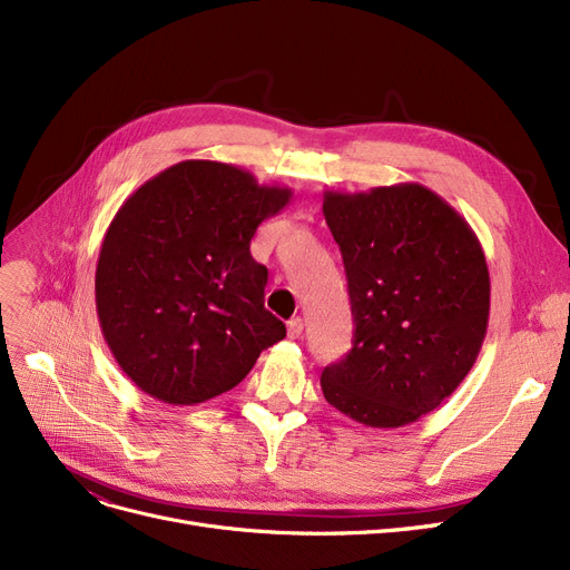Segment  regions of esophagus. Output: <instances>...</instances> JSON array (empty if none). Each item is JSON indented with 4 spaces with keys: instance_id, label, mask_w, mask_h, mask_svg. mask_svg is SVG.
I'll return each instance as SVG.
<instances>
[{
    "instance_id": "obj_1",
    "label": "esophagus",
    "mask_w": 570,
    "mask_h": 570,
    "mask_svg": "<svg viewBox=\"0 0 570 570\" xmlns=\"http://www.w3.org/2000/svg\"><path fill=\"white\" fill-rule=\"evenodd\" d=\"M303 331H305V323H303V318L301 316H295V318H291L288 321V337L291 340H297L303 335Z\"/></svg>"
}]
</instances>
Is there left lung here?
<instances>
[{"label": "left lung", "mask_w": 570, "mask_h": 570, "mask_svg": "<svg viewBox=\"0 0 570 570\" xmlns=\"http://www.w3.org/2000/svg\"><path fill=\"white\" fill-rule=\"evenodd\" d=\"M340 245L353 346L321 374L355 423L404 428L455 393L481 353L490 273L471 226L432 189L404 183L323 194Z\"/></svg>", "instance_id": "left-lung-1"}]
</instances>
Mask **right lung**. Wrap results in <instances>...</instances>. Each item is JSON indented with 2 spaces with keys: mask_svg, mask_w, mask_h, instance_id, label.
<instances>
[{
  "mask_svg": "<svg viewBox=\"0 0 570 570\" xmlns=\"http://www.w3.org/2000/svg\"><path fill=\"white\" fill-rule=\"evenodd\" d=\"M293 191L222 161H179L112 217L95 277L117 365L159 402L194 406L243 381L286 325L263 305L267 267L249 245Z\"/></svg>",
  "mask_w": 570,
  "mask_h": 570,
  "instance_id": "obj_1",
  "label": "right lung"
}]
</instances>
